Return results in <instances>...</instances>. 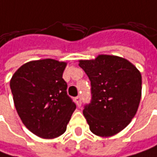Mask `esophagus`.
Here are the masks:
<instances>
[{
    "instance_id": "esophagus-1",
    "label": "esophagus",
    "mask_w": 157,
    "mask_h": 157,
    "mask_svg": "<svg viewBox=\"0 0 157 157\" xmlns=\"http://www.w3.org/2000/svg\"><path fill=\"white\" fill-rule=\"evenodd\" d=\"M74 101L77 105V107H80L81 106V97L80 96H78L74 98Z\"/></svg>"
}]
</instances>
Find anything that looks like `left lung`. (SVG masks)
Segmentation results:
<instances>
[{"mask_svg":"<svg viewBox=\"0 0 157 157\" xmlns=\"http://www.w3.org/2000/svg\"><path fill=\"white\" fill-rule=\"evenodd\" d=\"M91 82V102L84 116L90 131L101 137L117 134L135 116L142 96V75L129 60L113 55L79 60Z\"/></svg>","mask_w":157,"mask_h":157,"instance_id":"1","label":"left lung"}]
</instances>
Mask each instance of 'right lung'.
<instances>
[{
	"label": "right lung",
	"mask_w": 157,
	"mask_h": 157,
	"mask_svg": "<svg viewBox=\"0 0 157 157\" xmlns=\"http://www.w3.org/2000/svg\"><path fill=\"white\" fill-rule=\"evenodd\" d=\"M66 65L52 59L32 60L22 65L10 81L22 122L38 137L53 139L64 133L76 109L62 78Z\"/></svg>",
	"instance_id": "obj_1"
}]
</instances>
